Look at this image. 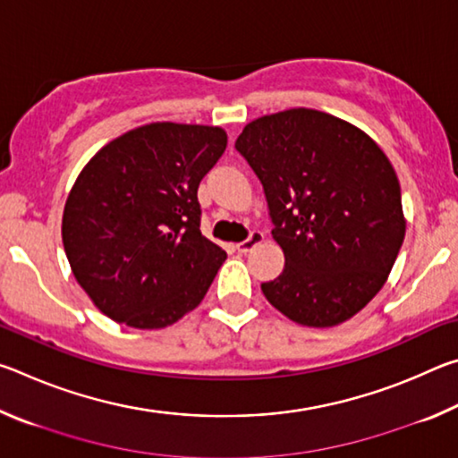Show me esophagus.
Instances as JSON below:
<instances>
[{
	"mask_svg": "<svg viewBox=\"0 0 458 458\" xmlns=\"http://www.w3.org/2000/svg\"><path fill=\"white\" fill-rule=\"evenodd\" d=\"M262 240H265V236H262V232L252 230L250 236H248L246 240H242V242H240V244H236L238 252H250L254 246H259L262 242Z\"/></svg>",
	"mask_w": 458,
	"mask_h": 458,
	"instance_id": "obj_1",
	"label": "esophagus"
}]
</instances>
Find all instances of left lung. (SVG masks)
Here are the masks:
<instances>
[{"mask_svg":"<svg viewBox=\"0 0 458 458\" xmlns=\"http://www.w3.org/2000/svg\"><path fill=\"white\" fill-rule=\"evenodd\" d=\"M265 190L284 268L260 289L307 327L360 313L396 262L406 220L396 172L371 137L333 114L289 108L236 139Z\"/></svg>","mask_w":458,"mask_h":458,"instance_id":"obj_1","label":"left lung"}]
</instances>
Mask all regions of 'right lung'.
<instances>
[{
  "label": "right lung",
  "mask_w": 458,
  "mask_h": 458,
  "mask_svg": "<svg viewBox=\"0 0 458 458\" xmlns=\"http://www.w3.org/2000/svg\"><path fill=\"white\" fill-rule=\"evenodd\" d=\"M226 143L220 127L151 123L105 145L76 177L62 242L113 321L161 329L206 297L226 252L201 234L198 188Z\"/></svg>",
  "instance_id": "obj_1"
}]
</instances>
